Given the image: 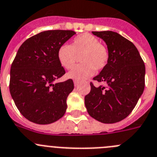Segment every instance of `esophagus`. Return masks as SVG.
<instances>
[{"label":"esophagus","mask_w":157,"mask_h":157,"mask_svg":"<svg viewBox=\"0 0 157 157\" xmlns=\"http://www.w3.org/2000/svg\"><path fill=\"white\" fill-rule=\"evenodd\" d=\"M78 84H79V82H78V81H76V80H75V81H74V85H75V86H78Z\"/></svg>","instance_id":"obj_1"}]
</instances>
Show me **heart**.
<instances>
[{"label":"heart","mask_w":157,"mask_h":157,"mask_svg":"<svg viewBox=\"0 0 157 157\" xmlns=\"http://www.w3.org/2000/svg\"><path fill=\"white\" fill-rule=\"evenodd\" d=\"M79 56L82 63L67 73V77L76 81L86 79L95 70L100 71L109 61L108 50L100 40L90 33H82L73 39L70 46L63 44L57 50V59L64 68L70 70Z\"/></svg>","instance_id":"obj_1"}]
</instances>
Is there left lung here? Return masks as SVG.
Listing matches in <instances>:
<instances>
[{
	"mask_svg": "<svg viewBox=\"0 0 157 157\" xmlns=\"http://www.w3.org/2000/svg\"><path fill=\"white\" fill-rule=\"evenodd\" d=\"M106 43L107 66L93 80L105 82L94 86L85 96L89 114L98 121L113 124L127 117L137 104L145 88L146 67L139 50L131 41L112 31L92 32Z\"/></svg>",
	"mask_w": 157,
	"mask_h": 157,
	"instance_id": "obj_1",
	"label": "left lung"
}]
</instances>
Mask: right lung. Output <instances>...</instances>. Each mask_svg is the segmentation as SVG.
Returning <instances> with one entry per match:
<instances>
[{
    "label": "right lung",
    "instance_id": "1",
    "mask_svg": "<svg viewBox=\"0 0 157 157\" xmlns=\"http://www.w3.org/2000/svg\"><path fill=\"white\" fill-rule=\"evenodd\" d=\"M75 34L72 30H48L30 37L18 49L10 71L9 90L20 113L39 124L62 117L72 79L54 84L65 74L57 50Z\"/></svg>",
    "mask_w": 157,
    "mask_h": 157
}]
</instances>
